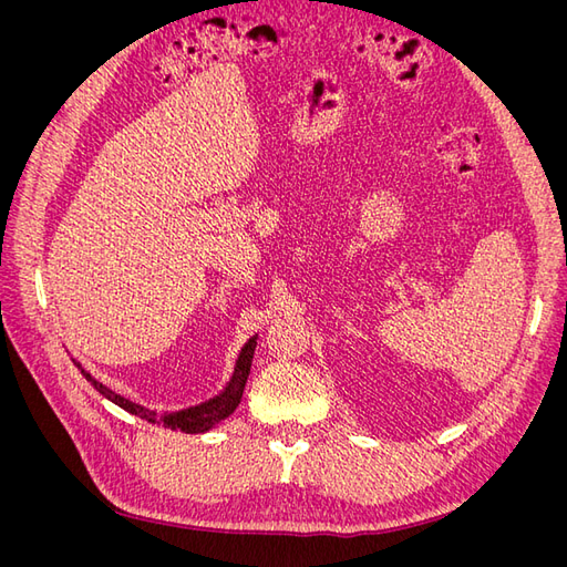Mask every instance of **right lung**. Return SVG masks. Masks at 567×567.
<instances>
[{
	"mask_svg": "<svg viewBox=\"0 0 567 567\" xmlns=\"http://www.w3.org/2000/svg\"><path fill=\"white\" fill-rule=\"evenodd\" d=\"M255 346H257V336H252L246 346L241 348V354H238L236 359V367H234V375L231 381L227 383V388L221 390L217 398L208 400V402H200L196 406H188V409H182V411H169V414H163L158 416L156 411H148L146 406L142 404H134L125 398H120L117 392H113L111 388H106L104 383H99L92 373L84 371L80 367V362H75V367L82 371L84 379H87L101 394H104L106 400H111L113 404H117L120 409L130 411V414L140 416V419H146L148 423H158V425H165L169 427V431H182V433H205L210 431V427H215L219 421H225L227 416L234 414V409L238 406V402H241L244 398V388H246V381H248V373H250V364H252V354H255Z\"/></svg>",
	"mask_w": 567,
	"mask_h": 567,
	"instance_id": "right-lung-1",
	"label": "right lung"
}]
</instances>
